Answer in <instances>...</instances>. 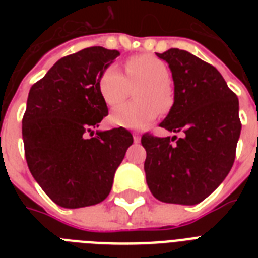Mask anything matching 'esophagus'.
<instances>
[{"label":"esophagus","instance_id":"34e87169","mask_svg":"<svg viewBox=\"0 0 258 258\" xmlns=\"http://www.w3.org/2000/svg\"><path fill=\"white\" fill-rule=\"evenodd\" d=\"M133 137L135 143H139V142H141V133H139V131H134Z\"/></svg>","mask_w":258,"mask_h":258}]
</instances>
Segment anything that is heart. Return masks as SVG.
Segmentation results:
<instances>
[{
	"label": "heart",
	"mask_w": 258,
	"mask_h": 258,
	"mask_svg": "<svg viewBox=\"0 0 258 258\" xmlns=\"http://www.w3.org/2000/svg\"><path fill=\"white\" fill-rule=\"evenodd\" d=\"M125 75L116 66H108L100 74L97 87L105 104H120L135 90V101L112 111L109 120L125 128H143L174 103V89L169 67L153 54H135L125 60Z\"/></svg>",
	"instance_id": "1"
}]
</instances>
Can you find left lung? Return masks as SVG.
<instances>
[{"label":"left lung","mask_w":258,"mask_h":258,"mask_svg":"<svg viewBox=\"0 0 258 258\" xmlns=\"http://www.w3.org/2000/svg\"><path fill=\"white\" fill-rule=\"evenodd\" d=\"M157 56L169 62L175 86L174 104L161 127L180 138L142 135L146 180L162 202L200 204L234 163L241 133L238 97L214 67L194 54L171 48Z\"/></svg>","instance_id":"1"}]
</instances>
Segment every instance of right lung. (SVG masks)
<instances>
[{"label":"right lung","instance_id":"right-lung-1","mask_svg":"<svg viewBox=\"0 0 258 258\" xmlns=\"http://www.w3.org/2000/svg\"><path fill=\"white\" fill-rule=\"evenodd\" d=\"M119 54L103 46L68 54L29 91L22 117L26 163L58 206L76 209L104 201L133 145L123 127L92 131L108 115L97 82Z\"/></svg>","mask_w":258,"mask_h":258}]
</instances>
